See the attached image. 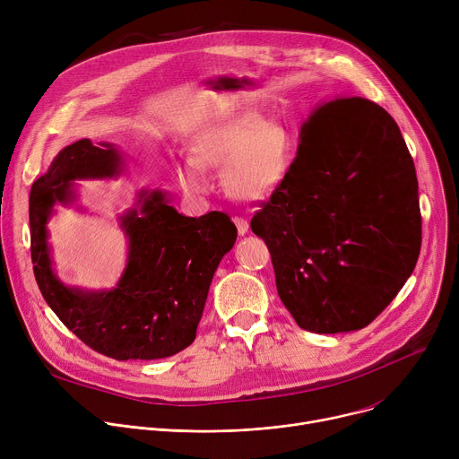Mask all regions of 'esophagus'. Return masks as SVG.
Segmentation results:
<instances>
[{
	"instance_id": "obj_1",
	"label": "esophagus",
	"mask_w": 459,
	"mask_h": 459,
	"mask_svg": "<svg viewBox=\"0 0 459 459\" xmlns=\"http://www.w3.org/2000/svg\"><path fill=\"white\" fill-rule=\"evenodd\" d=\"M233 222H235V226H237L238 235H246V233H247L249 222H247L244 217H233Z\"/></svg>"
}]
</instances>
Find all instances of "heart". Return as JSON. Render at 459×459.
Returning a JSON list of instances; mask_svg holds the SVG:
<instances>
[{
  "instance_id": "1",
  "label": "heart",
  "mask_w": 459,
  "mask_h": 459,
  "mask_svg": "<svg viewBox=\"0 0 459 459\" xmlns=\"http://www.w3.org/2000/svg\"><path fill=\"white\" fill-rule=\"evenodd\" d=\"M295 142L281 122L242 113L206 131L193 143V160L175 166L180 187L189 195L208 189L200 168L224 169L222 184L231 198L257 202L272 196L288 178Z\"/></svg>"
}]
</instances>
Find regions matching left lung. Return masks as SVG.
<instances>
[{
    "label": "left lung",
    "instance_id": "left-lung-1",
    "mask_svg": "<svg viewBox=\"0 0 459 459\" xmlns=\"http://www.w3.org/2000/svg\"><path fill=\"white\" fill-rule=\"evenodd\" d=\"M284 184L261 204L281 300L316 333L368 326L416 268L421 213L414 160L394 118L367 98L312 111Z\"/></svg>",
    "mask_w": 459,
    "mask_h": 459
}]
</instances>
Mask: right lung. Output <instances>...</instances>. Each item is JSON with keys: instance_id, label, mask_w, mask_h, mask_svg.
<instances>
[{"instance_id": "obj_1", "label": "right lung", "mask_w": 459, "mask_h": 459, "mask_svg": "<svg viewBox=\"0 0 459 459\" xmlns=\"http://www.w3.org/2000/svg\"><path fill=\"white\" fill-rule=\"evenodd\" d=\"M122 173L113 143L89 138L64 147L30 189V257L38 288L60 321L89 348L117 361L162 359L187 348L221 259L237 228L222 212L180 215L162 191H140L136 208L120 217L127 266L109 291L65 286L53 270L47 221L55 204L74 200L73 180Z\"/></svg>"}]
</instances>
